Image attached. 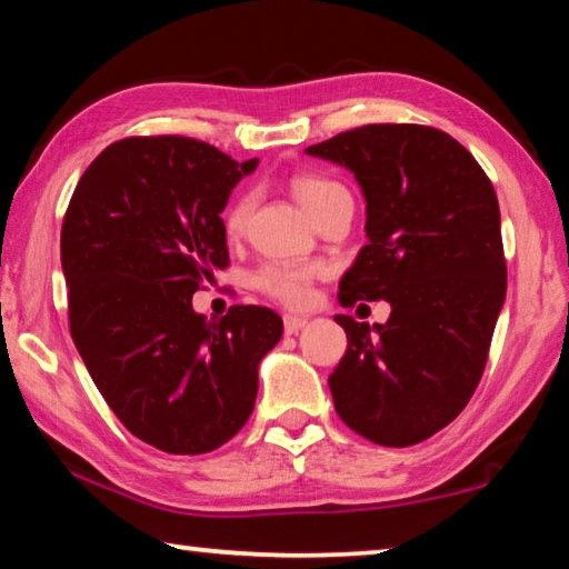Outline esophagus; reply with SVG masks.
<instances>
[{"mask_svg": "<svg viewBox=\"0 0 569 569\" xmlns=\"http://www.w3.org/2000/svg\"><path fill=\"white\" fill-rule=\"evenodd\" d=\"M306 323H308V319H303V316H293V313L283 316V329H286V333H288V336L301 331Z\"/></svg>", "mask_w": 569, "mask_h": 569, "instance_id": "34e87169", "label": "esophagus"}]
</instances>
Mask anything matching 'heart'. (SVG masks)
I'll use <instances>...</instances> for the list:
<instances>
[{"mask_svg":"<svg viewBox=\"0 0 569 569\" xmlns=\"http://www.w3.org/2000/svg\"><path fill=\"white\" fill-rule=\"evenodd\" d=\"M293 192L296 198L301 200V206L308 213L316 216L319 210L329 203L331 198L343 196L346 188L341 182H336L326 176H316V172H303V176L293 178ZM250 206H253V198L250 192H238V196L230 200L223 210V233L228 240H238L243 236ZM323 273L321 266L316 263H303V261H268L258 273L253 276V283L261 293H266L273 301L301 308L311 303L313 296V281Z\"/></svg>","mask_w":569,"mask_h":569,"instance_id":"heart-1","label":"heart"}]
</instances>
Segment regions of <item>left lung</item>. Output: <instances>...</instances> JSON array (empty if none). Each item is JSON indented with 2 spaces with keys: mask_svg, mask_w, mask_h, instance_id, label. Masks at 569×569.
<instances>
[{
  "mask_svg": "<svg viewBox=\"0 0 569 569\" xmlns=\"http://www.w3.org/2000/svg\"><path fill=\"white\" fill-rule=\"evenodd\" d=\"M306 152L349 168L366 198L369 243L341 278V306L391 303L377 326L336 316L349 339L329 377L336 413L373 445H419L477 391L505 303L492 180L429 124H361Z\"/></svg>",
  "mask_w": 569,
  "mask_h": 569,
  "instance_id": "left-lung-1",
  "label": "left lung"
}]
</instances>
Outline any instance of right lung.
Instances as JSON below:
<instances>
[{"mask_svg": "<svg viewBox=\"0 0 569 569\" xmlns=\"http://www.w3.org/2000/svg\"><path fill=\"white\" fill-rule=\"evenodd\" d=\"M256 162L182 134L124 138L82 172L62 220L77 351L124 429L168 455H206L243 429L283 333L266 306L192 311L230 263L220 213Z\"/></svg>", "mask_w": 569, "mask_h": 569, "instance_id": "obj_1", "label": "right lung"}]
</instances>
